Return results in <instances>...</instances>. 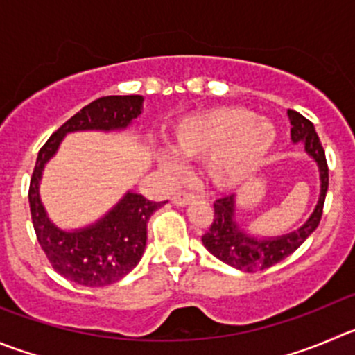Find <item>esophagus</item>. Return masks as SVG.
Returning <instances> with one entry per match:
<instances>
[{
    "mask_svg": "<svg viewBox=\"0 0 355 355\" xmlns=\"http://www.w3.org/2000/svg\"><path fill=\"white\" fill-rule=\"evenodd\" d=\"M193 202V195L184 193V191H180L172 197V204L180 205V207H184V205H190Z\"/></svg>",
    "mask_w": 355,
    "mask_h": 355,
    "instance_id": "1",
    "label": "esophagus"
}]
</instances>
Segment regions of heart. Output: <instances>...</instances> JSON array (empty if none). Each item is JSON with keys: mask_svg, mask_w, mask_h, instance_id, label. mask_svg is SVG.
<instances>
[{"mask_svg": "<svg viewBox=\"0 0 355 355\" xmlns=\"http://www.w3.org/2000/svg\"><path fill=\"white\" fill-rule=\"evenodd\" d=\"M279 134L272 121L248 107H211L183 118L174 129V151L184 160H207V180L230 191L265 165ZM164 171L180 174L183 162L171 151L158 158Z\"/></svg>", "mask_w": 355, "mask_h": 355, "instance_id": "heart-1", "label": "heart"}]
</instances>
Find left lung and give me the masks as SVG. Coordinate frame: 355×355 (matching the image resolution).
Segmentation results:
<instances>
[{
  "instance_id": "obj_1",
  "label": "left lung",
  "mask_w": 355,
  "mask_h": 355,
  "mask_svg": "<svg viewBox=\"0 0 355 355\" xmlns=\"http://www.w3.org/2000/svg\"><path fill=\"white\" fill-rule=\"evenodd\" d=\"M288 116L291 121L293 143L303 144L305 153L315 162L317 168H319V200H317L312 214L298 230L275 235V237H261V235H254L245 230L237 221L235 195L216 200L214 219H212L207 234L202 237V244L212 256L221 259L226 265L242 270V272L252 273L281 263L313 234V230L319 226L320 216H322L327 184H329L322 144H320L312 121L293 110H288Z\"/></svg>"
}]
</instances>
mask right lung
<instances>
[{
    "label": "right lung",
    "instance_id": "obj_1",
    "mask_svg": "<svg viewBox=\"0 0 355 355\" xmlns=\"http://www.w3.org/2000/svg\"><path fill=\"white\" fill-rule=\"evenodd\" d=\"M143 101V96H107L94 101L52 134L36 158L29 184V207L36 237L53 270L80 286L103 288L123 279L143 258L150 216L167 202H151L129 190L96 223L66 230L50 219L40 197L43 168L55 157L67 134L129 129L141 114Z\"/></svg>",
    "mask_w": 355,
    "mask_h": 355
}]
</instances>
